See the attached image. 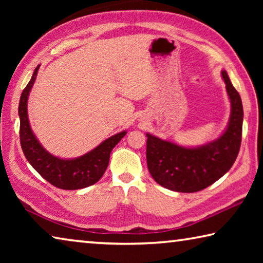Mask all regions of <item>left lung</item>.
<instances>
[{
	"label": "left lung",
	"mask_w": 263,
	"mask_h": 263,
	"mask_svg": "<svg viewBox=\"0 0 263 263\" xmlns=\"http://www.w3.org/2000/svg\"><path fill=\"white\" fill-rule=\"evenodd\" d=\"M221 78L226 84L231 114L228 126L217 139L196 147H185L146 133L148 171L163 188L177 193H196L215 183L233 166L241 145L243 109L241 97L225 69L221 70Z\"/></svg>",
	"instance_id": "1"
}]
</instances>
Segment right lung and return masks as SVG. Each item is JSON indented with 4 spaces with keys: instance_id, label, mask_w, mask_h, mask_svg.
Wrapping results in <instances>:
<instances>
[{
    "instance_id": "1",
    "label": "right lung",
    "mask_w": 263,
    "mask_h": 263,
    "mask_svg": "<svg viewBox=\"0 0 263 263\" xmlns=\"http://www.w3.org/2000/svg\"><path fill=\"white\" fill-rule=\"evenodd\" d=\"M41 65L35 67L28 86L22 92L18 116L21 146L26 160L39 175L57 188L65 190H77L95 184L103 176L109 164L110 153L116 145L126 135V131L116 133L112 137L102 141L94 149L81 157L62 159L51 154L43 147L31 128L28 117V100L31 89L37 78Z\"/></svg>"
}]
</instances>
